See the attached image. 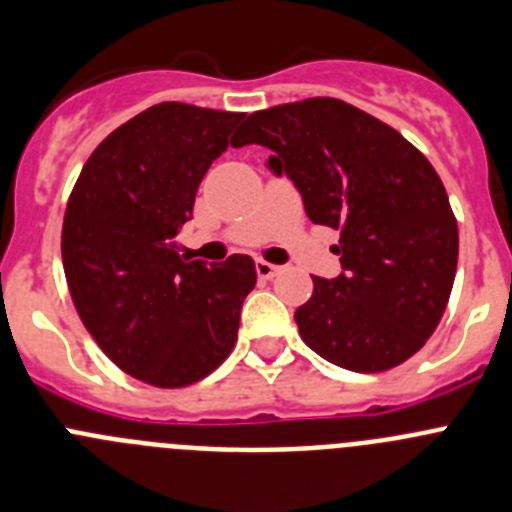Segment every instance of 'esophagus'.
<instances>
[{"label": "esophagus", "mask_w": 512, "mask_h": 512, "mask_svg": "<svg viewBox=\"0 0 512 512\" xmlns=\"http://www.w3.org/2000/svg\"><path fill=\"white\" fill-rule=\"evenodd\" d=\"M255 270H257V275H260L262 280H272V278H275V275H278L280 270H283V267L272 265V262H265V260H257Z\"/></svg>", "instance_id": "esophagus-1"}]
</instances>
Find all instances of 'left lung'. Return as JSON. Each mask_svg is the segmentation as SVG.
Masks as SVG:
<instances>
[{
    "mask_svg": "<svg viewBox=\"0 0 512 512\" xmlns=\"http://www.w3.org/2000/svg\"><path fill=\"white\" fill-rule=\"evenodd\" d=\"M270 148L310 222L338 229L343 272L313 275L295 310L300 338L331 364L379 374L404 364L442 321L460 234L442 179L407 138L338 98L257 111L232 146Z\"/></svg>",
    "mask_w": 512,
    "mask_h": 512,
    "instance_id": "8db88e82",
    "label": "left lung"
}]
</instances>
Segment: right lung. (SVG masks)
Listing matches in <instances>:
<instances>
[{
    "label": "right lung",
    "mask_w": 512,
    "mask_h": 512,
    "mask_svg": "<svg viewBox=\"0 0 512 512\" xmlns=\"http://www.w3.org/2000/svg\"><path fill=\"white\" fill-rule=\"evenodd\" d=\"M242 116L151 105L95 148L68 199L62 267L75 310L105 356L143 384H197L237 341L255 262L189 260L176 234Z\"/></svg>",
    "instance_id": "obj_1"
}]
</instances>
